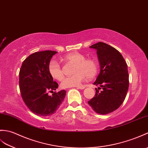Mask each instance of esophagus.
I'll use <instances>...</instances> for the list:
<instances>
[{
	"mask_svg": "<svg viewBox=\"0 0 148 148\" xmlns=\"http://www.w3.org/2000/svg\"><path fill=\"white\" fill-rule=\"evenodd\" d=\"M77 89H80V90H83V89L85 88V86H79V87H77Z\"/></svg>",
	"mask_w": 148,
	"mask_h": 148,
	"instance_id": "1",
	"label": "esophagus"
}]
</instances>
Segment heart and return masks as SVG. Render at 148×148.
I'll return each instance as SVG.
<instances>
[{
    "label": "heart",
    "mask_w": 148,
    "mask_h": 148,
    "mask_svg": "<svg viewBox=\"0 0 148 148\" xmlns=\"http://www.w3.org/2000/svg\"><path fill=\"white\" fill-rule=\"evenodd\" d=\"M62 60L66 62L74 64L73 73L71 76L64 79L61 83L62 88H67L81 86L86 79L95 77L98 71L97 62L92 58H85L83 54L74 51L64 56ZM48 70L51 77L54 79L61 81L64 77V74L59 63L56 60L50 61Z\"/></svg>",
    "instance_id": "b5f03b06"
}]
</instances>
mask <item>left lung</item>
<instances>
[{
  "label": "left lung",
  "instance_id": "8db88e82",
  "mask_svg": "<svg viewBox=\"0 0 148 148\" xmlns=\"http://www.w3.org/2000/svg\"><path fill=\"white\" fill-rule=\"evenodd\" d=\"M97 50L100 71L93 84L95 97L88 103L99 114L111 113L121 106L126 97L129 89L127 65L121 53L109 45L98 42L90 47Z\"/></svg>",
  "mask_w": 148,
  "mask_h": 148
}]
</instances>
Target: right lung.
<instances>
[{"mask_svg": "<svg viewBox=\"0 0 148 148\" xmlns=\"http://www.w3.org/2000/svg\"><path fill=\"white\" fill-rule=\"evenodd\" d=\"M57 51L45 50L30 55L24 60L19 71V88L24 102L31 111L41 116L56 112L63 102L66 90L53 92L58 85L48 70L51 57Z\"/></svg>", "mask_w": 148, "mask_h": 148, "instance_id": "right-lung-1", "label": "right lung"}]
</instances>
